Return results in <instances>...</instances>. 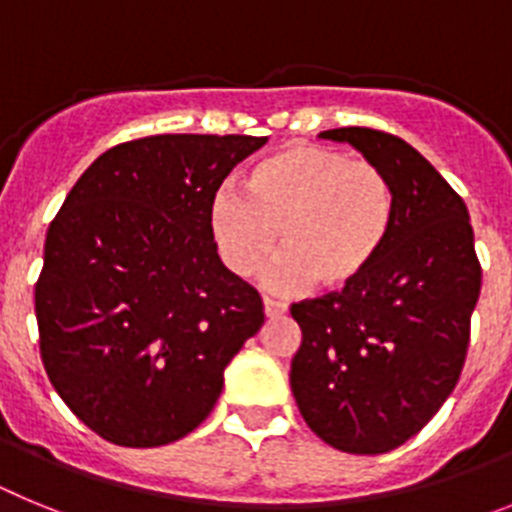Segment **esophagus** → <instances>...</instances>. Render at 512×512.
<instances>
[{"mask_svg": "<svg viewBox=\"0 0 512 512\" xmlns=\"http://www.w3.org/2000/svg\"><path fill=\"white\" fill-rule=\"evenodd\" d=\"M264 312L266 318H277V315H284V312H287V305L279 300H271V297H264Z\"/></svg>", "mask_w": 512, "mask_h": 512, "instance_id": "esophagus-1", "label": "esophagus"}]
</instances>
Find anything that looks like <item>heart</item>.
<instances>
[{"mask_svg":"<svg viewBox=\"0 0 512 512\" xmlns=\"http://www.w3.org/2000/svg\"><path fill=\"white\" fill-rule=\"evenodd\" d=\"M395 225V194L369 161L323 146H287L248 174V194L225 187L210 202V233L238 277L277 251L266 274L279 292L318 284L346 292L374 269Z\"/></svg>","mask_w":512,"mask_h":512,"instance_id":"obj_1","label":"heart"}]
</instances>
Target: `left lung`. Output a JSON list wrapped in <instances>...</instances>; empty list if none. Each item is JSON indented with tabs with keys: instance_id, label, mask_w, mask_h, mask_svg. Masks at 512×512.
<instances>
[{
	"instance_id": "1",
	"label": "left lung",
	"mask_w": 512,
	"mask_h": 512,
	"mask_svg": "<svg viewBox=\"0 0 512 512\" xmlns=\"http://www.w3.org/2000/svg\"><path fill=\"white\" fill-rule=\"evenodd\" d=\"M320 138L354 146L387 176L395 225L359 284L292 305L302 343L289 384L328 446L384 454L413 438L454 392L482 269L467 205L413 146L369 128Z\"/></svg>"
}]
</instances>
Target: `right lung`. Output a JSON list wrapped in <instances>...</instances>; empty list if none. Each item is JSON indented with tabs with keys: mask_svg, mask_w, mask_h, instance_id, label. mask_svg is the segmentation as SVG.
I'll return each instance as SVG.
<instances>
[{
	"mask_svg": "<svg viewBox=\"0 0 512 512\" xmlns=\"http://www.w3.org/2000/svg\"><path fill=\"white\" fill-rule=\"evenodd\" d=\"M266 138L148 135L104 151L45 235L35 284L48 379L104 441L192 433L225 366L264 325L259 292L217 256L210 202Z\"/></svg>",
	"mask_w": 512,
	"mask_h": 512,
	"instance_id": "right-lung-1",
	"label": "right lung"
}]
</instances>
